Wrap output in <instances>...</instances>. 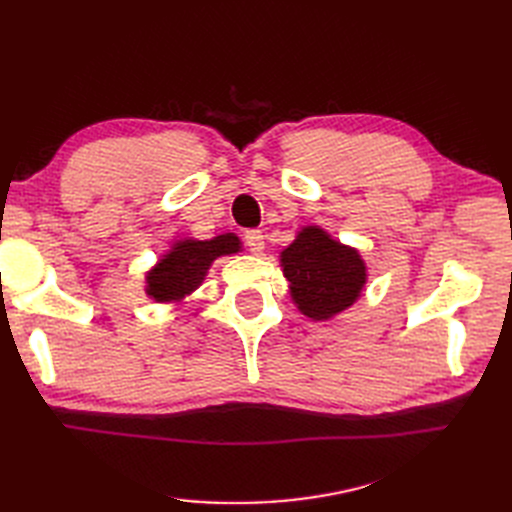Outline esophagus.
Returning <instances> with one entry per match:
<instances>
[{"label": "esophagus", "mask_w": 512, "mask_h": 512, "mask_svg": "<svg viewBox=\"0 0 512 512\" xmlns=\"http://www.w3.org/2000/svg\"><path fill=\"white\" fill-rule=\"evenodd\" d=\"M243 239L247 250L252 254H262V250H265V235H262V230H247Z\"/></svg>", "instance_id": "1"}]
</instances>
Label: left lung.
Masks as SVG:
<instances>
[{
  "mask_svg": "<svg viewBox=\"0 0 512 512\" xmlns=\"http://www.w3.org/2000/svg\"><path fill=\"white\" fill-rule=\"evenodd\" d=\"M280 262L294 305L312 320L342 314L361 297L367 282L361 254L318 226H305L280 254Z\"/></svg>",
  "mask_w": 512,
  "mask_h": 512,
  "instance_id": "obj_1",
  "label": "left lung"
}]
</instances>
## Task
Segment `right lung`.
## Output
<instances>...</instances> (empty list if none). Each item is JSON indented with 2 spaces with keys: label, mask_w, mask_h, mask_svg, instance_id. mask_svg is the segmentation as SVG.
Listing matches in <instances>:
<instances>
[{
  "label": "right lung",
  "mask_w": 512,
  "mask_h": 512,
  "mask_svg": "<svg viewBox=\"0 0 512 512\" xmlns=\"http://www.w3.org/2000/svg\"><path fill=\"white\" fill-rule=\"evenodd\" d=\"M241 250L239 237L226 235L209 241L183 239L177 241L160 258V262L147 275V297L158 303H179L203 284L211 262L220 256L237 254Z\"/></svg>",
  "instance_id": "obj_1"
}]
</instances>
